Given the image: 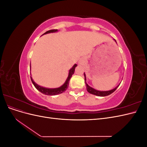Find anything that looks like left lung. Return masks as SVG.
<instances>
[{"mask_svg": "<svg viewBox=\"0 0 147 147\" xmlns=\"http://www.w3.org/2000/svg\"><path fill=\"white\" fill-rule=\"evenodd\" d=\"M114 40L116 42V40H115V39H114ZM84 82H85V84H86V90H87L88 92H90V94H94V95H96V96H102V97L109 96V95L112 94V93H113L115 90H116L117 89V88L119 85V84L118 86H117L116 88H115L114 89H113V90H109V91H98V90H95V89H94V88H91V86H90L88 85V84L86 82V75H85V74H84Z\"/></svg>", "mask_w": 147, "mask_h": 147, "instance_id": "left-lung-1", "label": "left lung"}]
</instances>
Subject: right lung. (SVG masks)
<instances>
[{
    "label": "right lung",
    "instance_id": "1",
    "mask_svg": "<svg viewBox=\"0 0 147 147\" xmlns=\"http://www.w3.org/2000/svg\"><path fill=\"white\" fill-rule=\"evenodd\" d=\"M57 32V29H52V30H48L45 33H44L43 35L46 34H49V33H51V32ZM77 66V65L75 64H74V65L69 70V75L68 77L67 78V80H65V83L62 85L61 86L57 88H44L42 86H39L38 84H37V83H35L34 82V81L33 80V79L32 78V77H30V79L31 81H32L33 84L34 85V86L35 87V88L37 89V90H38L40 92H41L42 93L46 95H50V96H53V95H57L59 94H61V93L64 92L65 91H66L67 89L69 84V81L70 80V78L72 77V75L74 74V71H75V69L76 67Z\"/></svg>",
    "mask_w": 147,
    "mask_h": 147
}]
</instances>
